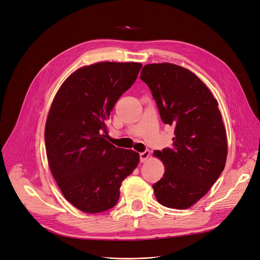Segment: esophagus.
Segmentation results:
<instances>
[{"mask_svg":"<svg viewBox=\"0 0 260 260\" xmlns=\"http://www.w3.org/2000/svg\"><path fill=\"white\" fill-rule=\"evenodd\" d=\"M150 151L149 150H146L145 152H142V153H140L139 154V159H140V162L141 163H143V162H146L147 160H148V158L150 157Z\"/></svg>","mask_w":260,"mask_h":260,"instance_id":"34e87169","label":"esophagus"}]
</instances>
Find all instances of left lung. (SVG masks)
<instances>
[{"mask_svg": "<svg viewBox=\"0 0 260 260\" xmlns=\"http://www.w3.org/2000/svg\"><path fill=\"white\" fill-rule=\"evenodd\" d=\"M164 124L175 127L171 148L155 151L165 166L153 185L158 203L188 209L204 197L220 177L227 157V137L218 102L190 70L161 63L142 68Z\"/></svg>", "mask_w": 260, "mask_h": 260, "instance_id": "8db88e82", "label": "left lung"}]
</instances>
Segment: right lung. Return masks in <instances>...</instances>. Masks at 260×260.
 I'll use <instances>...</instances> for the list:
<instances>
[{
	"label": "right lung",
	"mask_w": 260,
	"mask_h": 260,
	"mask_svg": "<svg viewBox=\"0 0 260 260\" xmlns=\"http://www.w3.org/2000/svg\"><path fill=\"white\" fill-rule=\"evenodd\" d=\"M141 67L134 62L81 67L52 101L44 132L49 168L65 198L81 212L113 208L122 182L138 165V153L115 148L105 137L110 111Z\"/></svg>",
	"instance_id": "right-lung-1"
}]
</instances>
